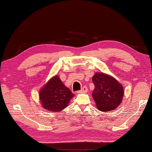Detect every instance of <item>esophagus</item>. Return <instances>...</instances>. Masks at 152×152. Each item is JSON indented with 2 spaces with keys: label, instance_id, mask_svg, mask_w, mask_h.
I'll return each instance as SVG.
<instances>
[{
  "label": "esophagus",
  "instance_id": "34e87169",
  "mask_svg": "<svg viewBox=\"0 0 152 152\" xmlns=\"http://www.w3.org/2000/svg\"><path fill=\"white\" fill-rule=\"evenodd\" d=\"M87 92H88V88H87L86 86H83L82 89L81 90H80V91H78V93H86Z\"/></svg>",
  "mask_w": 152,
  "mask_h": 152
}]
</instances>
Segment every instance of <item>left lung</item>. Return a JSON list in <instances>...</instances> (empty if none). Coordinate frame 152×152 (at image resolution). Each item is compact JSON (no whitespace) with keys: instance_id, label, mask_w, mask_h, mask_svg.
<instances>
[{"instance_id":"1","label":"left lung","mask_w":152,"mask_h":152,"mask_svg":"<svg viewBox=\"0 0 152 152\" xmlns=\"http://www.w3.org/2000/svg\"><path fill=\"white\" fill-rule=\"evenodd\" d=\"M92 80L95 85L92 96L100 111L112 110L121 104L124 90L117 80L108 74L96 72Z\"/></svg>"}]
</instances>
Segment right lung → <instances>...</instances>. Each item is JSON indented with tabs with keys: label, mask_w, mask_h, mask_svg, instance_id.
Here are the masks:
<instances>
[{
	"label": "right lung",
	"mask_w": 152,
	"mask_h": 152,
	"mask_svg": "<svg viewBox=\"0 0 152 152\" xmlns=\"http://www.w3.org/2000/svg\"><path fill=\"white\" fill-rule=\"evenodd\" d=\"M74 96L58 76L51 78L39 92V98L44 109L50 112H61L68 106Z\"/></svg>",
	"instance_id": "right-lung-1"
}]
</instances>
